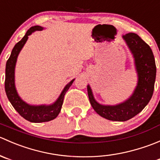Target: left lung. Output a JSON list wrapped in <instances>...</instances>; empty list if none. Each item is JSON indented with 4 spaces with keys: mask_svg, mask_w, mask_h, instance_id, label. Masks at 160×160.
Masks as SVG:
<instances>
[{
    "mask_svg": "<svg viewBox=\"0 0 160 160\" xmlns=\"http://www.w3.org/2000/svg\"><path fill=\"white\" fill-rule=\"evenodd\" d=\"M122 38L133 56L138 77L133 93L120 104L104 105L95 100L90 85H88V97L93 110L101 117L116 122L129 120L144 109L152 96L156 75L155 58L149 45L135 33L122 35Z\"/></svg>",
    "mask_w": 160,
    "mask_h": 160,
    "instance_id": "obj_1",
    "label": "left lung"
}]
</instances>
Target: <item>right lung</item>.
Returning <instances> with one entry per match:
<instances>
[{
	"label": "right lung",
	"mask_w": 160,
	"mask_h": 160,
	"mask_svg": "<svg viewBox=\"0 0 160 160\" xmlns=\"http://www.w3.org/2000/svg\"><path fill=\"white\" fill-rule=\"evenodd\" d=\"M43 28H44L42 27L35 25L27 31L25 36L13 48L10 57L8 59L7 63H6L5 69L4 87H5L6 94H7L9 101L12 104L14 108L18 112V114L22 117L26 119L27 121L35 122V123L49 122L57 117L62 108L64 96L75 80L73 79L70 83H67L63 90H62L57 100L53 104H49V105H46V104L32 105V104L24 101L18 95L15 88V80H14V71H15L18 56L28 40V36L32 35V32H35V31H42L43 30Z\"/></svg>",
	"instance_id": "obj_1"
}]
</instances>
